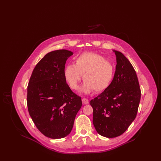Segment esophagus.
<instances>
[{
	"mask_svg": "<svg viewBox=\"0 0 161 161\" xmlns=\"http://www.w3.org/2000/svg\"><path fill=\"white\" fill-rule=\"evenodd\" d=\"M82 102H83V104H88L89 103V100H87V98H82Z\"/></svg>",
	"mask_w": 161,
	"mask_h": 161,
	"instance_id": "esophagus-1",
	"label": "esophagus"
}]
</instances>
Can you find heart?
<instances>
[{"instance_id": "heart-1", "label": "heart", "mask_w": 161, "mask_h": 161, "mask_svg": "<svg viewBox=\"0 0 161 161\" xmlns=\"http://www.w3.org/2000/svg\"><path fill=\"white\" fill-rule=\"evenodd\" d=\"M115 74L114 64L103 56L92 53H84L75 58V64H68L64 77L69 87L77 89L83 75V84L80 92L86 94L93 90L102 92L111 84Z\"/></svg>"}]
</instances>
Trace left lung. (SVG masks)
<instances>
[{
    "label": "left lung",
    "instance_id": "1",
    "mask_svg": "<svg viewBox=\"0 0 161 161\" xmlns=\"http://www.w3.org/2000/svg\"><path fill=\"white\" fill-rule=\"evenodd\" d=\"M114 79L104 91L90 101L93 124L100 135L115 138L134 121L141 100L136 73L129 60L118 51Z\"/></svg>",
    "mask_w": 161,
    "mask_h": 161
}]
</instances>
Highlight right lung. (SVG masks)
I'll use <instances>...</instances> for the list:
<instances>
[{"instance_id": "obj_1", "label": "right lung", "mask_w": 161, "mask_h": 161, "mask_svg": "<svg viewBox=\"0 0 161 161\" xmlns=\"http://www.w3.org/2000/svg\"><path fill=\"white\" fill-rule=\"evenodd\" d=\"M73 54L60 49L46 54L33 70L28 86L30 115L38 130L51 139L69 135L82 106L81 97L71 91L64 77L66 61Z\"/></svg>"}]
</instances>
